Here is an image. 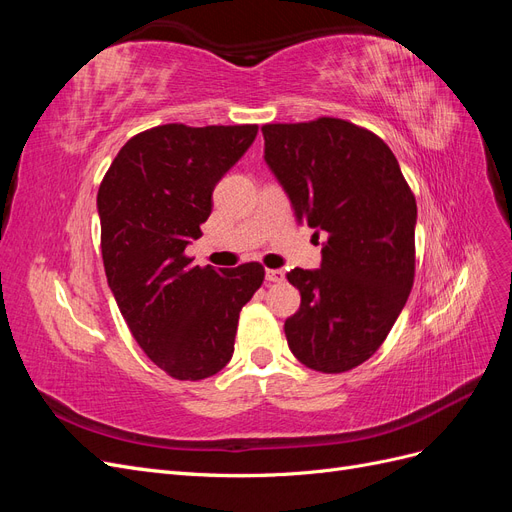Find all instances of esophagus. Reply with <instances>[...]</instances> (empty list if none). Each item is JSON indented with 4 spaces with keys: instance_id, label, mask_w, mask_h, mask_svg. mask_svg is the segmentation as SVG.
Here are the masks:
<instances>
[{
    "instance_id": "1",
    "label": "esophagus",
    "mask_w": 512,
    "mask_h": 512,
    "mask_svg": "<svg viewBox=\"0 0 512 512\" xmlns=\"http://www.w3.org/2000/svg\"><path fill=\"white\" fill-rule=\"evenodd\" d=\"M265 277H267V282H284V271L282 269H267Z\"/></svg>"
}]
</instances>
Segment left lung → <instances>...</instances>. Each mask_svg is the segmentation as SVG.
Returning a JSON list of instances; mask_svg holds the SVG:
<instances>
[{
  "mask_svg": "<svg viewBox=\"0 0 512 512\" xmlns=\"http://www.w3.org/2000/svg\"><path fill=\"white\" fill-rule=\"evenodd\" d=\"M265 162L299 224L327 235L320 269H292L299 312L284 322L297 359L322 374L367 361L414 282L416 200L382 138L344 119L262 126Z\"/></svg>",
  "mask_w": 512,
  "mask_h": 512,
  "instance_id": "1",
  "label": "left lung"
}]
</instances>
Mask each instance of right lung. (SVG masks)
<instances>
[{
  "instance_id": "add662e5",
  "label": "right lung",
  "mask_w": 512,
  "mask_h": 512,
  "mask_svg": "<svg viewBox=\"0 0 512 512\" xmlns=\"http://www.w3.org/2000/svg\"><path fill=\"white\" fill-rule=\"evenodd\" d=\"M256 134L258 126L151 128L121 147L98 190L108 288L138 346L177 380L226 367L241 307L265 280L258 262L218 271L185 256L215 185Z\"/></svg>"
}]
</instances>
